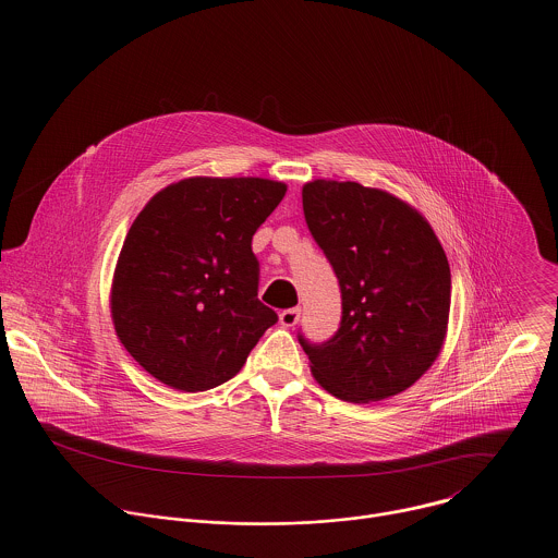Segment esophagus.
<instances>
[{
	"label": "esophagus",
	"instance_id": "obj_1",
	"mask_svg": "<svg viewBox=\"0 0 558 558\" xmlns=\"http://www.w3.org/2000/svg\"><path fill=\"white\" fill-rule=\"evenodd\" d=\"M299 316H301V310H299V307L284 310V312H280V324L287 326V328H291V326H294V324L299 322Z\"/></svg>",
	"mask_w": 558,
	"mask_h": 558
}]
</instances>
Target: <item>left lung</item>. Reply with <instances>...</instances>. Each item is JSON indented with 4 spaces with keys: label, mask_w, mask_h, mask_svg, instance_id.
I'll return each mask as SVG.
<instances>
[{
    "label": "left lung",
    "mask_w": 558,
    "mask_h": 558,
    "mask_svg": "<svg viewBox=\"0 0 558 558\" xmlns=\"http://www.w3.org/2000/svg\"><path fill=\"white\" fill-rule=\"evenodd\" d=\"M307 228L341 287V326L299 343L335 398L368 403L412 387L437 360L450 318L448 257L425 217L357 182L303 186Z\"/></svg>",
    "instance_id": "left-lung-1"
}]
</instances>
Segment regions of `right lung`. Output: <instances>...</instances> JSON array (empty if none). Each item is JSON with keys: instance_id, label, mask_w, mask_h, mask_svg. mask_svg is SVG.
Wrapping results in <instances>:
<instances>
[{"instance_id": "obj_1", "label": "right lung", "mask_w": 558, "mask_h": 558, "mask_svg": "<svg viewBox=\"0 0 558 558\" xmlns=\"http://www.w3.org/2000/svg\"><path fill=\"white\" fill-rule=\"evenodd\" d=\"M287 194L264 178H187L135 217L110 289L119 341L157 380L207 391L278 322L257 299L253 234Z\"/></svg>"}]
</instances>
